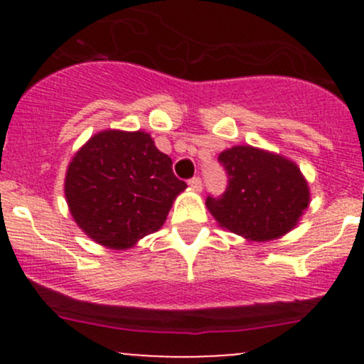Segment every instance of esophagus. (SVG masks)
I'll list each match as a JSON object with an SVG mask.
<instances>
[{"instance_id": "34e87169", "label": "esophagus", "mask_w": 364, "mask_h": 364, "mask_svg": "<svg viewBox=\"0 0 364 364\" xmlns=\"http://www.w3.org/2000/svg\"><path fill=\"white\" fill-rule=\"evenodd\" d=\"M188 185H190L191 190L202 191V179H200V178H191L190 181H188Z\"/></svg>"}]
</instances>
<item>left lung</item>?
<instances>
[{
  "label": "left lung",
  "mask_w": 364,
  "mask_h": 364,
  "mask_svg": "<svg viewBox=\"0 0 364 364\" xmlns=\"http://www.w3.org/2000/svg\"><path fill=\"white\" fill-rule=\"evenodd\" d=\"M229 185L205 205L217 224L253 243L292 231L310 207V185L294 161L270 150L235 145L219 154Z\"/></svg>",
  "instance_id": "8db88e82"
}]
</instances>
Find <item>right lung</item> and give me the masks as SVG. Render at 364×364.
Returning <instances> with one entry per match:
<instances>
[{
	"label": "right lung",
	"mask_w": 364,
	"mask_h": 364,
	"mask_svg": "<svg viewBox=\"0 0 364 364\" xmlns=\"http://www.w3.org/2000/svg\"><path fill=\"white\" fill-rule=\"evenodd\" d=\"M186 190L147 132L102 129L70 161L65 196L78 228L107 250L133 248L168 219Z\"/></svg>",
	"instance_id": "obj_1"
}]
</instances>
